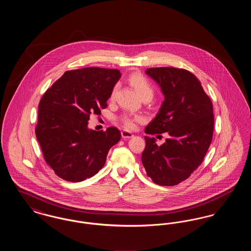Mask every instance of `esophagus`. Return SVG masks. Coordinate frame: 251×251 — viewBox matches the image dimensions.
<instances>
[{"label": "esophagus", "instance_id": "1", "mask_svg": "<svg viewBox=\"0 0 251 251\" xmlns=\"http://www.w3.org/2000/svg\"><path fill=\"white\" fill-rule=\"evenodd\" d=\"M121 136H122L124 139H126V138H131V137L133 136V134H132L131 131H127V130H123V131H121Z\"/></svg>", "mask_w": 251, "mask_h": 251}]
</instances>
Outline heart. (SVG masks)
I'll return each instance as SVG.
<instances>
[{
    "instance_id": "heart-1",
    "label": "heart",
    "mask_w": 251,
    "mask_h": 251,
    "mask_svg": "<svg viewBox=\"0 0 251 251\" xmlns=\"http://www.w3.org/2000/svg\"><path fill=\"white\" fill-rule=\"evenodd\" d=\"M130 83L136 89V91L138 92V94L140 95L142 99H144V98L151 99L154 95V89H153L152 85L150 84V82L142 75L132 74L130 77ZM116 90H117V86L114 87V89L112 90V93L110 96L111 100L114 99L115 94H116ZM120 120L126 128L133 129L135 127L136 123L141 120V117L133 116L131 114H123L120 117Z\"/></svg>"
}]
</instances>
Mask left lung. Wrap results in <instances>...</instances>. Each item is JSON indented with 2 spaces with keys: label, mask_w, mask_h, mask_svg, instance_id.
Masks as SVG:
<instances>
[{
  "label": "left lung",
  "mask_w": 251,
  "mask_h": 251,
  "mask_svg": "<svg viewBox=\"0 0 251 251\" xmlns=\"http://www.w3.org/2000/svg\"><path fill=\"white\" fill-rule=\"evenodd\" d=\"M146 74L161 87L165 100L145 132L169 136L161 146L154 137L145 136L142 164L156 184L176 185L201 166L212 143L213 103L198 78L186 70L152 68Z\"/></svg>",
  "instance_id": "obj_1"
}]
</instances>
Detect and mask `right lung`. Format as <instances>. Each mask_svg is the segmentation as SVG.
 Segmentation results:
<instances>
[{
	"instance_id": "obj_1",
	"label": "right lung",
	"mask_w": 251,
	"mask_h": 251,
	"mask_svg": "<svg viewBox=\"0 0 251 251\" xmlns=\"http://www.w3.org/2000/svg\"><path fill=\"white\" fill-rule=\"evenodd\" d=\"M118 70L84 68L66 72L41 98L36 139L46 163L61 179L82 181L93 177L120 140L119 129L97 131L87 127L100 115L120 80Z\"/></svg>"
}]
</instances>
